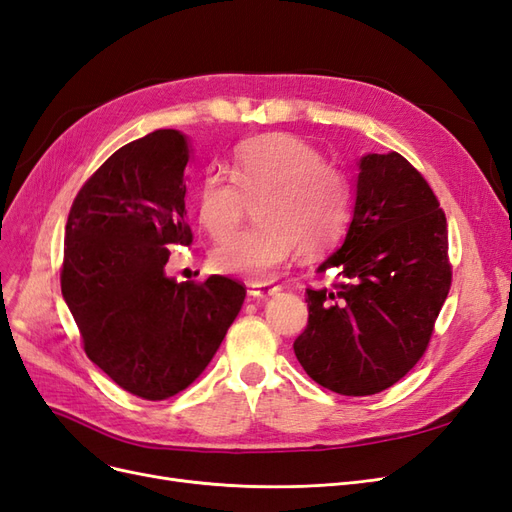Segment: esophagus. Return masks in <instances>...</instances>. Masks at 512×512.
Returning a JSON list of instances; mask_svg holds the SVG:
<instances>
[{
    "mask_svg": "<svg viewBox=\"0 0 512 512\" xmlns=\"http://www.w3.org/2000/svg\"><path fill=\"white\" fill-rule=\"evenodd\" d=\"M278 291H280V285H272V283H253V285H249V293L253 295V298H261V300L270 298V295H274Z\"/></svg>",
    "mask_w": 512,
    "mask_h": 512,
    "instance_id": "34e87169",
    "label": "esophagus"
}]
</instances>
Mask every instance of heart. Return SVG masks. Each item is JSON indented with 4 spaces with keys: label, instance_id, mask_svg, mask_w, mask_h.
<instances>
[{
    "label": "heart",
    "instance_id": "1",
    "mask_svg": "<svg viewBox=\"0 0 512 512\" xmlns=\"http://www.w3.org/2000/svg\"><path fill=\"white\" fill-rule=\"evenodd\" d=\"M229 174L204 176L195 197L197 219L214 240H223L244 217L243 197L259 194V223L214 249L219 272L266 283L298 249L304 255L327 251L349 221V178L302 138L270 134L246 140L234 151Z\"/></svg>",
    "mask_w": 512,
    "mask_h": 512
}]
</instances>
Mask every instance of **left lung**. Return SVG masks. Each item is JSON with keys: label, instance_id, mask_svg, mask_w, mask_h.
Instances as JSON below:
<instances>
[{"label": "left lung", "instance_id": "left-lung-1", "mask_svg": "<svg viewBox=\"0 0 512 512\" xmlns=\"http://www.w3.org/2000/svg\"><path fill=\"white\" fill-rule=\"evenodd\" d=\"M329 268L342 280L306 289L308 323L295 357L334 393L385 391L427 351L453 278L447 217L400 153L361 159L349 232L319 272Z\"/></svg>", "mask_w": 512, "mask_h": 512}]
</instances>
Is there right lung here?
<instances>
[{
    "mask_svg": "<svg viewBox=\"0 0 512 512\" xmlns=\"http://www.w3.org/2000/svg\"><path fill=\"white\" fill-rule=\"evenodd\" d=\"M189 148L176 129L121 146L80 187L65 223L61 293L82 349L142 400H168L200 376L242 308L246 287L212 274L166 276L168 246H189Z\"/></svg>",
    "mask_w": 512,
    "mask_h": 512,
    "instance_id": "1",
    "label": "right lung"
}]
</instances>
